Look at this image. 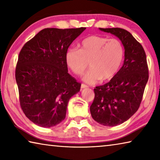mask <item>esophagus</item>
Masks as SVG:
<instances>
[{
  "instance_id": "esophagus-1",
  "label": "esophagus",
  "mask_w": 160,
  "mask_h": 160,
  "mask_svg": "<svg viewBox=\"0 0 160 160\" xmlns=\"http://www.w3.org/2000/svg\"><path fill=\"white\" fill-rule=\"evenodd\" d=\"M88 85H85V84H82V85H81V88H88Z\"/></svg>"
}]
</instances>
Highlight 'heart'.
<instances>
[{
    "mask_svg": "<svg viewBox=\"0 0 160 160\" xmlns=\"http://www.w3.org/2000/svg\"><path fill=\"white\" fill-rule=\"evenodd\" d=\"M123 46L117 39L92 35L81 42L80 49L70 48L66 53L67 66L74 74L81 75L88 68L83 80L95 84L102 79L109 80L115 76L122 63Z\"/></svg>",
    "mask_w": 160,
    "mask_h": 160,
    "instance_id": "b5f03b06",
    "label": "heart"
}]
</instances>
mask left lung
<instances>
[{
  "instance_id": "1",
  "label": "left lung",
  "mask_w": 160,
  "mask_h": 160,
  "mask_svg": "<svg viewBox=\"0 0 160 160\" xmlns=\"http://www.w3.org/2000/svg\"><path fill=\"white\" fill-rule=\"evenodd\" d=\"M117 37L124 47L121 68L109 82L94 89L90 113L94 121L106 126L123 123L137 112L149 74L144 48L132 35L121 28H99Z\"/></svg>"
}]
</instances>
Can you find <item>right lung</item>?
Returning a JSON list of instances; mask_svg holds the SVG:
<instances>
[{"mask_svg": "<svg viewBox=\"0 0 160 160\" xmlns=\"http://www.w3.org/2000/svg\"><path fill=\"white\" fill-rule=\"evenodd\" d=\"M85 28H45L22 48L15 68L20 104L37 125L50 128L66 118L68 103L80 90L68 72L66 53Z\"/></svg>", "mask_w": 160, "mask_h": 160, "instance_id": "right-lung-1", "label": "right lung"}]
</instances>
